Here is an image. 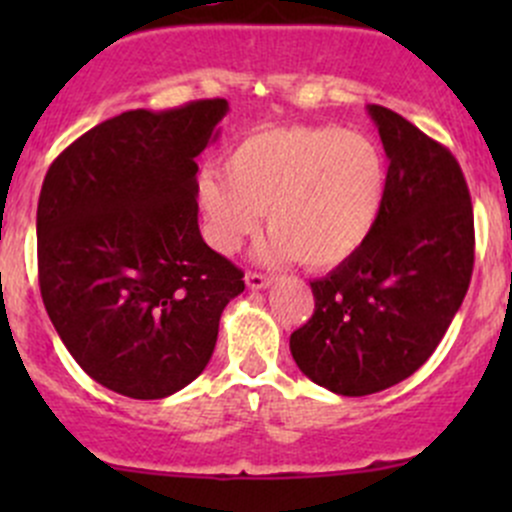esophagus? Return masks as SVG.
Returning a JSON list of instances; mask_svg holds the SVG:
<instances>
[{
    "instance_id": "esophagus-1",
    "label": "esophagus",
    "mask_w": 512,
    "mask_h": 512,
    "mask_svg": "<svg viewBox=\"0 0 512 512\" xmlns=\"http://www.w3.org/2000/svg\"><path fill=\"white\" fill-rule=\"evenodd\" d=\"M245 285L250 289H265L272 285V277L270 275H262V272H247L245 275Z\"/></svg>"
}]
</instances>
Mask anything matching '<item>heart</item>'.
<instances>
[{"label":"heart","instance_id":"obj_1","mask_svg":"<svg viewBox=\"0 0 512 512\" xmlns=\"http://www.w3.org/2000/svg\"><path fill=\"white\" fill-rule=\"evenodd\" d=\"M205 173L198 205L215 250L232 255L255 235L262 213L267 262L297 257L324 270L349 260L379 223L389 165L374 138L339 126H285L252 133Z\"/></svg>","mask_w":512,"mask_h":512}]
</instances>
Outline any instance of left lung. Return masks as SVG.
Here are the masks:
<instances>
[{"instance_id":"obj_1","label":"left lung","mask_w":512,"mask_h":512,"mask_svg":"<svg viewBox=\"0 0 512 512\" xmlns=\"http://www.w3.org/2000/svg\"><path fill=\"white\" fill-rule=\"evenodd\" d=\"M389 185L379 223L349 260L309 282L314 314L289 337L299 371L342 396L409 379L436 352L473 275V205L448 148L384 106Z\"/></svg>"}]
</instances>
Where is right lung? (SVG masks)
Instances as JSON below:
<instances>
[{
	"mask_svg": "<svg viewBox=\"0 0 512 512\" xmlns=\"http://www.w3.org/2000/svg\"><path fill=\"white\" fill-rule=\"evenodd\" d=\"M225 98L126 111L51 163L36 208L39 287L76 364L131 399L198 379L242 270L205 245L198 163Z\"/></svg>",
	"mask_w": 512,
	"mask_h": 512,
	"instance_id": "obj_1",
	"label": "right lung"
}]
</instances>
